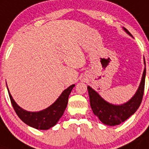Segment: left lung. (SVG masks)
<instances>
[{"mask_svg": "<svg viewBox=\"0 0 149 149\" xmlns=\"http://www.w3.org/2000/svg\"><path fill=\"white\" fill-rule=\"evenodd\" d=\"M124 30L130 35V33L127 29H124ZM146 73V70L145 68L140 85L136 94L127 103L121 105H114L105 102L95 90L90 87H87L90 106L94 114L106 125L115 126L125 121L128 118L136 112L142 102L144 94Z\"/></svg>", "mask_w": 149, "mask_h": 149, "instance_id": "1", "label": "left lung"}]
</instances>
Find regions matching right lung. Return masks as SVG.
<instances>
[{"mask_svg": "<svg viewBox=\"0 0 149 149\" xmlns=\"http://www.w3.org/2000/svg\"><path fill=\"white\" fill-rule=\"evenodd\" d=\"M74 87V85L73 84L68 87L62 92L58 100L53 105L38 112H30L20 108L14 101L9 91L8 93L14 110L24 123L35 129L48 130L56 125L62 116L68 104V96Z\"/></svg>", "mask_w": 149, "mask_h": 149, "instance_id": "right-lung-1", "label": "right lung"}]
</instances>
